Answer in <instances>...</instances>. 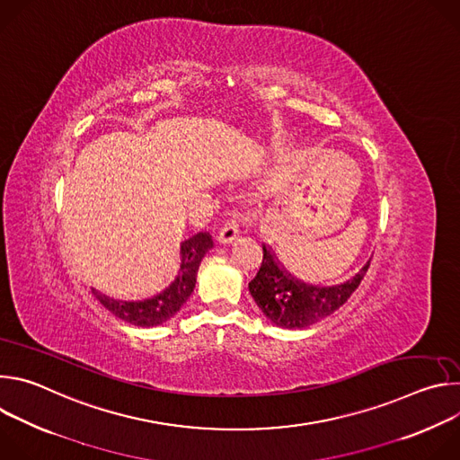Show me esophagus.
<instances>
[{"label":"esophagus","instance_id":"obj_1","mask_svg":"<svg viewBox=\"0 0 460 460\" xmlns=\"http://www.w3.org/2000/svg\"><path fill=\"white\" fill-rule=\"evenodd\" d=\"M240 236V220L238 218H231L224 224V227L220 229V242L222 243H231L234 238Z\"/></svg>","mask_w":460,"mask_h":460}]
</instances>
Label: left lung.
I'll return each instance as SVG.
<instances>
[{
	"label": "left lung",
	"instance_id": "8db88e82",
	"mask_svg": "<svg viewBox=\"0 0 460 460\" xmlns=\"http://www.w3.org/2000/svg\"><path fill=\"white\" fill-rule=\"evenodd\" d=\"M256 277L249 282V293L256 305L277 325L288 330H302L335 313L348 302L364 279L369 261L342 286L309 288L293 280L280 266L275 254L266 247Z\"/></svg>",
	"mask_w": 460,
	"mask_h": 460
}]
</instances>
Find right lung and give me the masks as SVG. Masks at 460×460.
<instances>
[{"instance_id":"obj_1","label":"right lung","mask_w":460,"mask_h":460,"mask_svg":"<svg viewBox=\"0 0 460 460\" xmlns=\"http://www.w3.org/2000/svg\"><path fill=\"white\" fill-rule=\"evenodd\" d=\"M211 247H213V238L209 233H199L192 238L185 240L181 243L180 275L164 293L156 295L151 300L118 302V300H112V298L94 291V289H93V295L98 298V302L105 309H109L114 316H118L123 322L140 325V327L158 325V323L169 320L172 314H176L180 311V307L187 302V298L190 296V293L194 289L196 273H199L200 261Z\"/></svg>"}]
</instances>
